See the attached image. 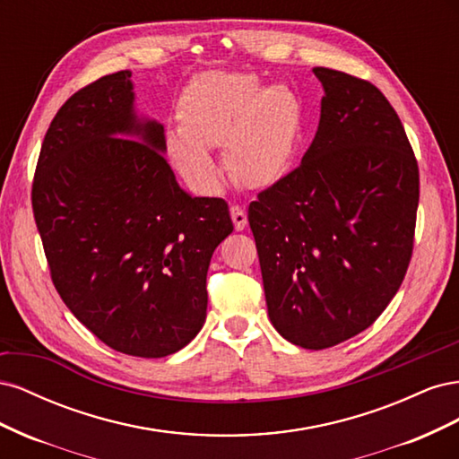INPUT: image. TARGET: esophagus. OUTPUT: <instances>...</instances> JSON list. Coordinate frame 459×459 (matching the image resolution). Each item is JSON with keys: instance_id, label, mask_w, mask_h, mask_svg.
Masks as SVG:
<instances>
[{"instance_id": "34e87169", "label": "esophagus", "mask_w": 459, "mask_h": 459, "mask_svg": "<svg viewBox=\"0 0 459 459\" xmlns=\"http://www.w3.org/2000/svg\"><path fill=\"white\" fill-rule=\"evenodd\" d=\"M230 212H231V220H233V226L238 231H243L247 226V212L239 204H231L230 206Z\"/></svg>"}]
</instances>
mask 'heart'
<instances>
[{"instance_id": "1", "label": "heart", "mask_w": 459, "mask_h": 459, "mask_svg": "<svg viewBox=\"0 0 459 459\" xmlns=\"http://www.w3.org/2000/svg\"><path fill=\"white\" fill-rule=\"evenodd\" d=\"M178 117L164 147L178 174L203 193L218 191L224 178L212 147L224 143L233 179L260 189L289 170L302 132L297 93L281 84L264 88L248 73L201 74L179 100Z\"/></svg>"}]
</instances>
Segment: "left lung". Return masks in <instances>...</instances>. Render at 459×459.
I'll return each instance as SVG.
<instances>
[{
    "label": "left lung",
    "instance_id": "1",
    "mask_svg": "<svg viewBox=\"0 0 459 459\" xmlns=\"http://www.w3.org/2000/svg\"><path fill=\"white\" fill-rule=\"evenodd\" d=\"M300 166L248 204L268 316L322 351L368 329L400 289L413 251L420 169L404 126L371 82L333 68Z\"/></svg>",
    "mask_w": 459,
    "mask_h": 459
}]
</instances>
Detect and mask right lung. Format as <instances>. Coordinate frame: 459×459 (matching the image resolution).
Masks as SVG:
<instances>
[{"mask_svg":"<svg viewBox=\"0 0 459 459\" xmlns=\"http://www.w3.org/2000/svg\"><path fill=\"white\" fill-rule=\"evenodd\" d=\"M132 73L66 100L41 143L34 220L66 308L110 349L164 358L206 317V272L233 231L224 199L191 197L134 110Z\"/></svg>","mask_w":459,"mask_h":459,"instance_id":"1","label":"right lung"}]
</instances>
